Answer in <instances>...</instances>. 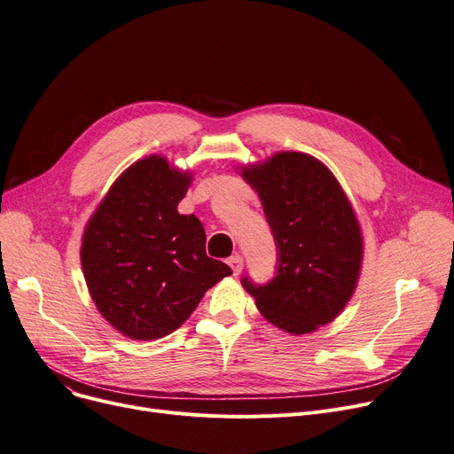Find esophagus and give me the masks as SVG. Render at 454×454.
I'll return each mask as SVG.
<instances>
[{
  "label": "esophagus",
  "instance_id": "34e87169",
  "mask_svg": "<svg viewBox=\"0 0 454 454\" xmlns=\"http://www.w3.org/2000/svg\"><path fill=\"white\" fill-rule=\"evenodd\" d=\"M228 265L231 267L233 276H239V272H241V269H243V257H241V255H231V257L228 259Z\"/></svg>",
  "mask_w": 454,
  "mask_h": 454
}]
</instances>
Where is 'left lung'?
<instances>
[{
    "mask_svg": "<svg viewBox=\"0 0 454 454\" xmlns=\"http://www.w3.org/2000/svg\"><path fill=\"white\" fill-rule=\"evenodd\" d=\"M241 176L257 191L278 248L272 281L243 278V287L276 327L313 333L342 313L359 281L363 233L355 211L327 167L303 153L243 165Z\"/></svg>",
    "mask_w": 454,
    "mask_h": 454,
    "instance_id": "left-lung-1",
    "label": "left lung"
}]
</instances>
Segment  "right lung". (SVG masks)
Segmentation results:
<instances>
[{
  "mask_svg": "<svg viewBox=\"0 0 454 454\" xmlns=\"http://www.w3.org/2000/svg\"><path fill=\"white\" fill-rule=\"evenodd\" d=\"M191 173L151 154L121 173L86 224L81 263L105 320L134 340L178 329L204 293L231 274L206 255V231L178 202Z\"/></svg>",
  "mask_w": 454,
  "mask_h": 454,
  "instance_id": "add662e5",
  "label": "right lung"
}]
</instances>
